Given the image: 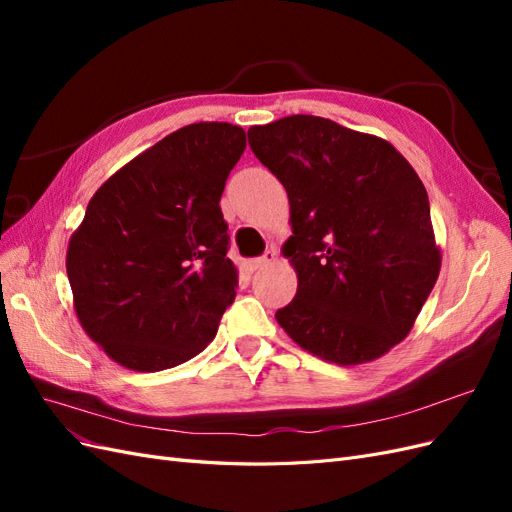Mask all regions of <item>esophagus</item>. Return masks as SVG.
Returning <instances> with one entry per match:
<instances>
[{
  "label": "esophagus",
  "instance_id": "obj_1",
  "mask_svg": "<svg viewBox=\"0 0 512 512\" xmlns=\"http://www.w3.org/2000/svg\"><path fill=\"white\" fill-rule=\"evenodd\" d=\"M275 260H277V250H275V247H271V250H267L260 258H254V260H252V269H254V271H260V269H265V267L273 265Z\"/></svg>",
  "mask_w": 512,
  "mask_h": 512
}]
</instances>
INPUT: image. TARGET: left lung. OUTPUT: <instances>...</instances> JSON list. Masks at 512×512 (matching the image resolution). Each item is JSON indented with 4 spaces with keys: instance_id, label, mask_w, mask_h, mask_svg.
I'll list each match as a JSON object with an SVG mask.
<instances>
[{
    "instance_id": "obj_1",
    "label": "left lung",
    "mask_w": 512,
    "mask_h": 512,
    "mask_svg": "<svg viewBox=\"0 0 512 512\" xmlns=\"http://www.w3.org/2000/svg\"><path fill=\"white\" fill-rule=\"evenodd\" d=\"M254 156L282 181L297 294L277 309L303 350L335 365L389 352L414 327L442 254L423 181L384 138L290 115L247 130Z\"/></svg>"
}]
</instances>
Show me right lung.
I'll return each mask as SVG.
<instances>
[{"mask_svg":"<svg viewBox=\"0 0 512 512\" xmlns=\"http://www.w3.org/2000/svg\"><path fill=\"white\" fill-rule=\"evenodd\" d=\"M245 130L200 121L162 138L102 183L68 243L74 312L123 367L190 361L235 301L220 209Z\"/></svg>","mask_w":512,"mask_h":512,"instance_id":"1","label":"right lung"}]
</instances>
